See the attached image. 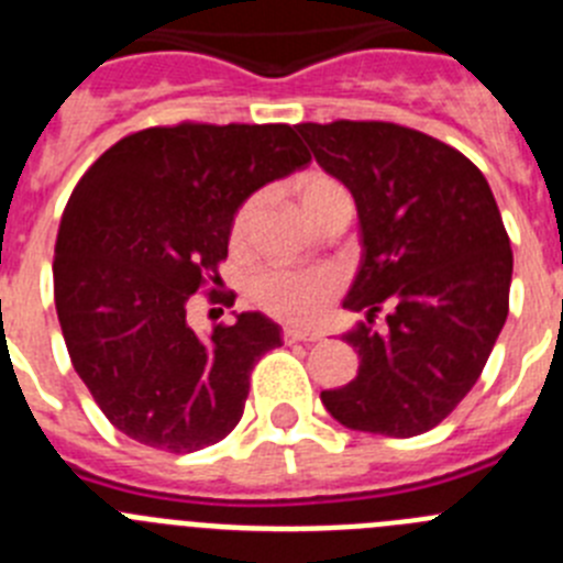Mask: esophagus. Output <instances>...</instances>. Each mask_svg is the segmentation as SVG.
Listing matches in <instances>:
<instances>
[{
    "label": "esophagus",
    "instance_id": "34e87169",
    "mask_svg": "<svg viewBox=\"0 0 563 563\" xmlns=\"http://www.w3.org/2000/svg\"><path fill=\"white\" fill-rule=\"evenodd\" d=\"M282 335H285V341L287 343H296V341H318V332H310V330H298V327H285V332H282Z\"/></svg>",
    "mask_w": 563,
    "mask_h": 563
}]
</instances>
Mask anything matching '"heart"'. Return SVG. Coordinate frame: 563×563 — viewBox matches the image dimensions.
Masks as SVG:
<instances>
[{
    "label": "heart",
    "instance_id": "1",
    "mask_svg": "<svg viewBox=\"0 0 563 563\" xmlns=\"http://www.w3.org/2000/svg\"><path fill=\"white\" fill-rule=\"evenodd\" d=\"M298 206L307 213V220L316 225L332 211L350 208V191L330 177V174H307L296 183ZM262 206V197L253 194L236 208L231 222V245L242 247L251 236L253 220ZM338 292V276L332 271H290V267H271L253 276L251 298L258 310L271 312L282 321L292 324H312L324 316L332 296Z\"/></svg>",
    "mask_w": 563,
    "mask_h": 563
}]
</instances>
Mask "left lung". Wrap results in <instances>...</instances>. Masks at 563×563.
Listing matches in <instances>:
<instances>
[{
    "instance_id": "left-lung-1",
    "label": "left lung",
    "mask_w": 563,
    "mask_h": 563,
    "mask_svg": "<svg viewBox=\"0 0 563 563\" xmlns=\"http://www.w3.org/2000/svg\"><path fill=\"white\" fill-rule=\"evenodd\" d=\"M298 134L355 197L363 247L343 298L366 316L343 335L361 366L321 402L346 429L422 434L474 389L505 327L514 251L494 191L465 154L417 129L335 121Z\"/></svg>"
}]
</instances>
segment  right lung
<instances>
[{"label": "right lung", "instance_id": "add662e5", "mask_svg": "<svg viewBox=\"0 0 563 563\" xmlns=\"http://www.w3.org/2000/svg\"><path fill=\"white\" fill-rule=\"evenodd\" d=\"M307 163L287 123L186 121L126 134L78 180L53 290L69 361L114 429L172 454L236 429L253 366L282 346V327L239 312L197 335L188 298L220 282L236 208Z\"/></svg>", "mask_w": 563, "mask_h": 563}]
</instances>
